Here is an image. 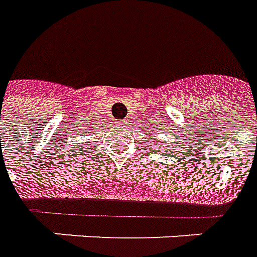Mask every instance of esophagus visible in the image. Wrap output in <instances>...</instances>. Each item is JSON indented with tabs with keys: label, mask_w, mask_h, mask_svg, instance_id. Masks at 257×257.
<instances>
[{
	"label": "esophagus",
	"mask_w": 257,
	"mask_h": 257,
	"mask_svg": "<svg viewBox=\"0 0 257 257\" xmlns=\"http://www.w3.org/2000/svg\"><path fill=\"white\" fill-rule=\"evenodd\" d=\"M119 124H120V125H124V127H125V124H127V123H125L124 120H120V121H119Z\"/></svg>",
	"instance_id": "obj_1"
}]
</instances>
